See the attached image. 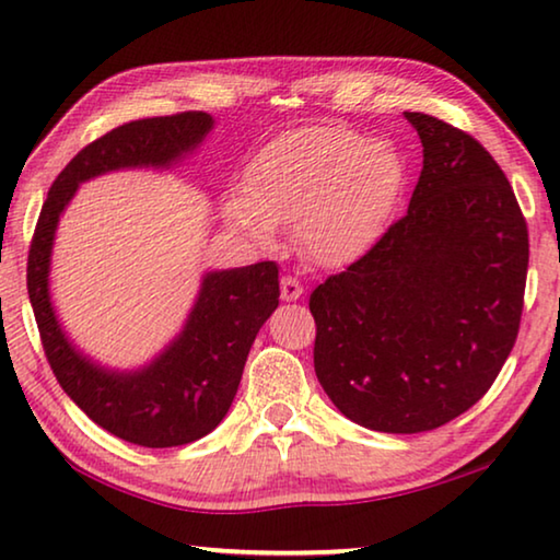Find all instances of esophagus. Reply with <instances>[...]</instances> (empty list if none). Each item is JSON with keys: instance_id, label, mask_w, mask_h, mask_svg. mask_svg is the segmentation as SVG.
<instances>
[{"instance_id": "obj_1", "label": "esophagus", "mask_w": 560, "mask_h": 560, "mask_svg": "<svg viewBox=\"0 0 560 560\" xmlns=\"http://www.w3.org/2000/svg\"><path fill=\"white\" fill-rule=\"evenodd\" d=\"M303 293V283L296 277H281V299L296 301Z\"/></svg>"}]
</instances>
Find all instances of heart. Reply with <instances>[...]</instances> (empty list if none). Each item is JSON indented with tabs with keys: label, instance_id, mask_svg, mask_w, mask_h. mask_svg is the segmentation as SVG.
Here are the masks:
<instances>
[{
	"label": "heart",
	"instance_id": "heart-1",
	"mask_svg": "<svg viewBox=\"0 0 560 560\" xmlns=\"http://www.w3.org/2000/svg\"><path fill=\"white\" fill-rule=\"evenodd\" d=\"M402 160L383 140L343 126H303L273 138L244 170L224 214L257 244L296 222L311 261L340 267L371 249L402 189Z\"/></svg>",
	"mask_w": 560,
	"mask_h": 560
}]
</instances>
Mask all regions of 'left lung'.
<instances>
[{
  "label": "left lung",
  "mask_w": 560,
  "mask_h": 560,
  "mask_svg": "<svg viewBox=\"0 0 560 560\" xmlns=\"http://www.w3.org/2000/svg\"><path fill=\"white\" fill-rule=\"evenodd\" d=\"M422 140L407 214L318 283L314 368L368 430L442 428L487 395L516 343L528 230L504 170L469 132L405 113Z\"/></svg>",
  "instance_id": "obj_1"
}]
</instances>
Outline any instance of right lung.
Wrapping results in <instances>:
<instances>
[{
  "label": "right lung",
  "instance_id": "right-lung-1",
  "mask_svg": "<svg viewBox=\"0 0 560 560\" xmlns=\"http://www.w3.org/2000/svg\"><path fill=\"white\" fill-rule=\"evenodd\" d=\"M212 128V116L185 110L130 120L81 150L54 179L26 261V289L42 346L63 393L116 438L140 447H177L205 438L230 410L249 348L279 306V267L210 271L185 330L138 373L103 371L63 336L49 301V257L59 214L83 179L120 167H165L189 153Z\"/></svg>",
  "mask_w": 560,
  "mask_h": 560
}]
</instances>
